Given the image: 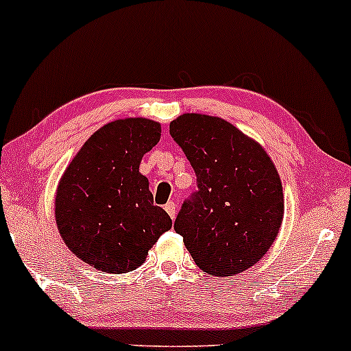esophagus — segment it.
I'll return each mask as SVG.
<instances>
[{
	"label": "esophagus",
	"instance_id": "esophagus-1",
	"mask_svg": "<svg viewBox=\"0 0 351 351\" xmlns=\"http://www.w3.org/2000/svg\"><path fill=\"white\" fill-rule=\"evenodd\" d=\"M165 211H167L168 215H170L171 219H173V217L176 216V204L173 203V201H168V203L165 204Z\"/></svg>",
	"mask_w": 351,
	"mask_h": 351
}]
</instances>
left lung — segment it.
Segmentation results:
<instances>
[{"label":"left lung","mask_w":351,"mask_h":351,"mask_svg":"<svg viewBox=\"0 0 351 351\" xmlns=\"http://www.w3.org/2000/svg\"><path fill=\"white\" fill-rule=\"evenodd\" d=\"M170 135L198 181L175 231L201 271L226 277L259 263L284 217V193L272 160L256 140L219 117L183 114Z\"/></svg>","instance_id":"left-lung-1"}]
</instances>
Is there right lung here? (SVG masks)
Masks as SVG:
<instances>
[{
    "instance_id": "add662e5",
    "label": "right lung",
    "mask_w": 351,
    "mask_h": 351,
    "mask_svg": "<svg viewBox=\"0 0 351 351\" xmlns=\"http://www.w3.org/2000/svg\"><path fill=\"white\" fill-rule=\"evenodd\" d=\"M162 136L148 119H120L99 128L69 163L56 193V223L72 254L107 274H125L147 259L171 228L153 204L138 171L143 155Z\"/></svg>"
}]
</instances>
